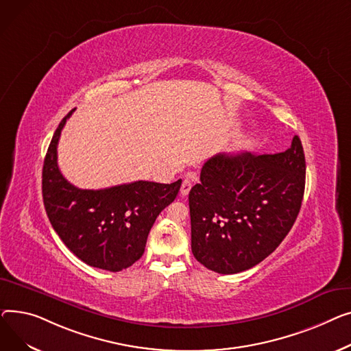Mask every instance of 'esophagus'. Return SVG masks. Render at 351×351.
<instances>
[{
  "instance_id": "34e87169",
  "label": "esophagus",
  "mask_w": 351,
  "mask_h": 351,
  "mask_svg": "<svg viewBox=\"0 0 351 351\" xmlns=\"http://www.w3.org/2000/svg\"><path fill=\"white\" fill-rule=\"evenodd\" d=\"M191 187H193V181H191V178H189V177H187V178H185V180L182 181V184H181V189H180L181 195H182V197L187 195V194L190 193Z\"/></svg>"
}]
</instances>
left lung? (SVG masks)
<instances>
[{
  "mask_svg": "<svg viewBox=\"0 0 351 351\" xmlns=\"http://www.w3.org/2000/svg\"><path fill=\"white\" fill-rule=\"evenodd\" d=\"M306 161L293 137L283 153L217 154L189 194L191 251L222 275L251 269L289 234L304 194Z\"/></svg>",
  "mask_w": 351,
  "mask_h": 351,
  "instance_id": "8db88e82",
  "label": "left lung"
}]
</instances>
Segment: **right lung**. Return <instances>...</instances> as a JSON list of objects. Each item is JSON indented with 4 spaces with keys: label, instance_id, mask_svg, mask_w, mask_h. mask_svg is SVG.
Listing matches in <instances>:
<instances>
[{
    "label": "right lung",
    "instance_id": "add662e5",
    "mask_svg": "<svg viewBox=\"0 0 351 351\" xmlns=\"http://www.w3.org/2000/svg\"><path fill=\"white\" fill-rule=\"evenodd\" d=\"M72 109L48 147L43 169L47 215L68 250L85 263L119 272L141 258L158 214L171 204L181 180L171 184L134 181L103 190L75 187L58 167V141Z\"/></svg>",
    "mask_w": 351,
    "mask_h": 351
}]
</instances>
